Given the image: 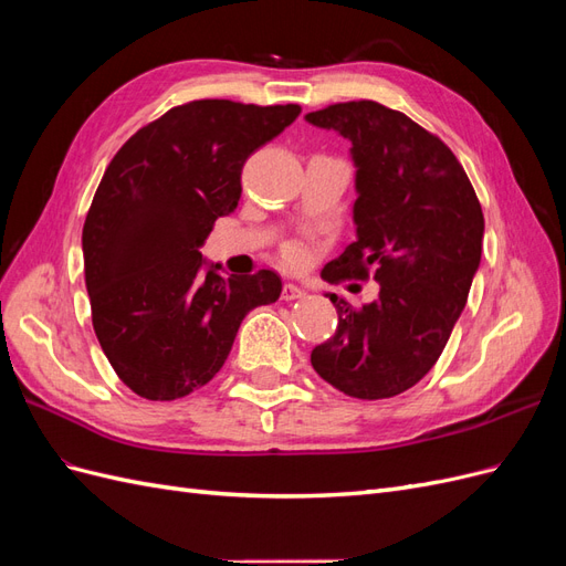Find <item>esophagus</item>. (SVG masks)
Wrapping results in <instances>:
<instances>
[{"mask_svg":"<svg viewBox=\"0 0 566 566\" xmlns=\"http://www.w3.org/2000/svg\"><path fill=\"white\" fill-rule=\"evenodd\" d=\"M306 293L304 290L300 287V285H295V283H285L283 285V293H281V297L285 300V302H293V300H302Z\"/></svg>","mask_w":566,"mask_h":566,"instance_id":"1","label":"esophagus"}]
</instances>
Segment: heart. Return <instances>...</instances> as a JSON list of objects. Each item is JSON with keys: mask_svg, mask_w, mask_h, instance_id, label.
<instances>
[{"mask_svg": "<svg viewBox=\"0 0 566 566\" xmlns=\"http://www.w3.org/2000/svg\"><path fill=\"white\" fill-rule=\"evenodd\" d=\"M304 250L300 248V245H287L285 248V260H287V264H293V266H300L302 262H304Z\"/></svg>", "mask_w": 566, "mask_h": 566, "instance_id": "b5f03b06", "label": "heart"}]
</instances>
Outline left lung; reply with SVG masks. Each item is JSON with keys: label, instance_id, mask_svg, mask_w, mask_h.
Here are the masks:
<instances>
[{"label": "left lung", "instance_id": "obj_1", "mask_svg": "<svg viewBox=\"0 0 566 566\" xmlns=\"http://www.w3.org/2000/svg\"><path fill=\"white\" fill-rule=\"evenodd\" d=\"M352 144L356 241L323 266L328 283L373 279L380 295L337 310L335 335L312 352L325 382L354 399H389L437 364L482 260L484 214L451 148L408 115L349 101L306 115Z\"/></svg>", "mask_w": 566, "mask_h": 566}]
</instances>
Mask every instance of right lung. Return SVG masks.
<instances>
[{
  "instance_id": "right-lung-1",
  "label": "right lung",
  "mask_w": 566,
  "mask_h": 566,
  "mask_svg": "<svg viewBox=\"0 0 566 566\" xmlns=\"http://www.w3.org/2000/svg\"><path fill=\"white\" fill-rule=\"evenodd\" d=\"M302 113L202 98L167 111L115 153L84 219L94 333L117 378L175 401L224 366L243 318L281 297V276H221L200 248L241 200L245 160Z\"/></svg>"
}]
</instances>
